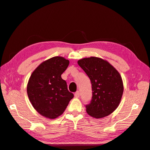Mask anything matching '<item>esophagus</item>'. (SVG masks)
<instances>
[{
	"label": "esophagus",
	"instance_id": "34e87169",
	"mask_svg": "<svg viewBox=\"0 0 150 150\" xmlns=\"http://www.w3.org/2000/svg\"><path fill=\"white\" fill-rule=\"evenodd\" d=\"M79 95H80V94H79V91H76V92L75 93V94H74V96H75L76 98H79Z\"/></svg>",
	"mask_w": 150,
	"mask_h": 150
}]
</instances>
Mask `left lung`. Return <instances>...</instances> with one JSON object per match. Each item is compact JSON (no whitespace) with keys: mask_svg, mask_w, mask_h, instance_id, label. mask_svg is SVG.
<instances>
[{"mask_svg":"<svg viewBox=\"0 0 150 150\" xmlns=\"http://www.w3.org/2000/svg\"><path fill=\"white\" fill-rule=\"evenodd\" d=\"M78 63L92 84V99L85 106L88 115L101 118L111 114L120 104L123 94L120 74L108 62L100 57L83 58Z\"/></svg>","mask_w":150,"mask_h":150,"instance_id":"8db88e82","label":"left lung"}]
</instances>
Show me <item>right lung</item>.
Returning a JSON list of instances; mask_svg holds the SVG:
<instances>
[{"label":"right lung","instance_id":"obj_1","mask_svg":"<svg viewBox=\"0 0 150 150\" xmlns=\"http://www.w3.org/2000/svg\"><path fill=\"white\" fill-rule=\"evenodd\" d=\"M69 61L56 56L41 63L32 72L27 85V94L33 108L46 118L54 119L63 113L74 97L62 74Z\"/></svg>","mask_w":150,"mask_h":150}]
</instances>
